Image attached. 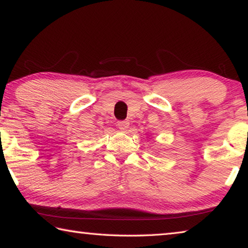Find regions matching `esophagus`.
Masks as SVG:
<instances>
[{"mask_svg":"<svg viewBox=\"0 0 248 248\" xmlns=\"http://www.w3.org/2000/svg\"><path fill=\"white\" fill-rule=\"evenodd\" d=\"M129 123L128 121H125V120H124V121H118V124H117V127H118L121 131H124V132H125L128 130V128H129Z\"/></svg>","mask_w":248,"mask_h":248,"instance_id":"1","label":"esophagus"}]
</instances>
